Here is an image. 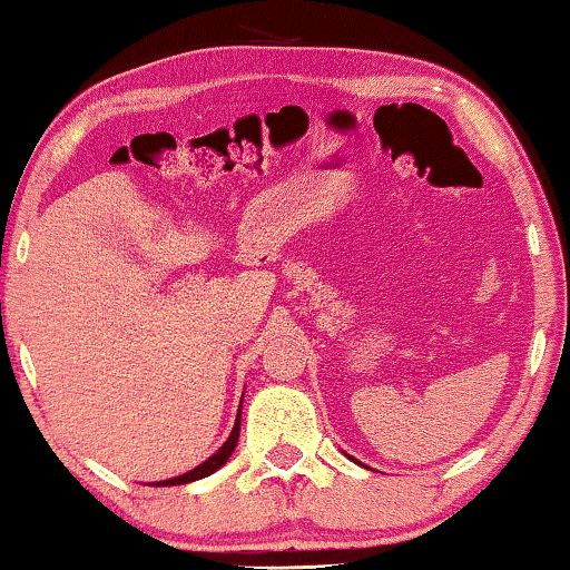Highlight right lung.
<instances>
[{"label": "right lung", "mask_w": 570, "mask_h": 570, "mask_svg": "<svg viewBox=\"0 0 570 570\" xmlns=\"http://www.w3.org/2000/svg\"><path fill=\"white\" fill-rule=\"evenodd\" d=\"M239 415H242V410H239ZM239 415H236V423H234V431H232V435H229V441H226L222 449H218L212 459L208 461H204L200 463V466H196L194 471H188V474H180V476H175V479H165V481H157L155 487H178V484H188V481H196V479H204V476H208V474H214L216 469H222L226 461H229V456H232V451L236 449V441H239Z\"/></svg>", "instance_id": "1"}]
</instances>
